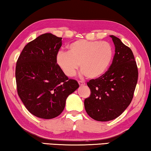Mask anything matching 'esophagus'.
<instances>
[{
  "label": "esophagus",
  "mask_w": 151,
  "mask_h": 151,
  "mask_svg": "<svg viewBox=\"0 0 151 151\" xmlns=\"http://www.w3.org/2000/svg\"><path fill=\"white\" fill-rule=\"evenodd\" d=\"M78 85H79L80 86H84L85 85V82H83V81H78Z\"/></svg>",
  "instance_id": "1"
}]
</instances>
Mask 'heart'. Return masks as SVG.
Here are the masks:
<instances>
[{
	"mask_svg": "<svg viewBox=\"0 0 151 151\" xmlns=\"http://www.w3.org/2000/svg\"><path fill=\"white\" fill-rule=\"evenodd\" d=\"M68 52H59L56 62L68 77L79 68L88 78L94 79L104 75L113 58V47L107 42L78 40L68 45Z\"/></svg>",
	"mask_w": 151,
	"mask_h": 151,
	"instance_id": "obj_1",
	"label": "heart"
}]
</instances>
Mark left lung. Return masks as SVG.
I'll list each match as a JSON object with an SVG mask.
<instances>
[{
	"instance_id": "8db88e82",
	"label": "left lung",
	"mask_w": 151,
	"mask_h": 151,
	"mask_svg": "<svg viewBox=\"0 0 151 151\" xmlns=\"http://www.w3.org/2000/svg\"><path fill=\"white\" fill-rule=\"evenodd\" d=\"M115 45L111 66L104 75L87 83L91 95L85 99L86 111L97 121L114 119L132 100L138 72L132 51L118 37L110 35Z\"/></svg>"
}]
</instances>
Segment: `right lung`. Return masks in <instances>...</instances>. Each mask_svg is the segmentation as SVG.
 <instances>
[{
    "instance_id": "1",
    "label": "right lung",
    "mask_w": 151,
    "mask_h": 151,
    "mask_svg": "<svg viewBox=\"0 0 151 151\" xmlns=\"http://www.w3.org/2000/svg\"><path fill=\"white\" fill-rule=\"evenodd\" d=\"M62 37L44 33L24 47L16 64L17 93L33 116L52 119L64 109L66 98L79 87L57 65Z\"/></svg>"
}]
</instances>
